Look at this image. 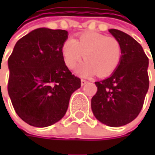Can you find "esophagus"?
Instances as JSON below:
<instances>
[{"mask_svg": "<svg viewBox=\"0 0 155 155\" xmlns=\"http://www.w3.org/2000/svg\"><path fill=\"white\" fill-rule=\"evenodd\" d=\"M87 84V81L85 79H81V84H82V86H84V84Z\"/></svg>", "mask_w": 155, "mask_h": 155, "instance_id": "34e87169", "label": "esophagus"}]
</instances>
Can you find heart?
<instances>
[{"label":"heart","instance_id":"1","mask_svg":"<svg viewBox=\"0 0 155 155\" xmlns=\"http://www.w3.org/2000/svg\"><path fill=\"white\" fill-rule=\"evenodd\" d=\"M64 60L69 69H74L84 54V62L78 69L81 76L97 74L104 77L114 71L120 62L122 48L118 40L97 33H85L77 39L69 38L62 45Z\"/></svg>","mask_w":155,"mask_h":155}]
</instances>
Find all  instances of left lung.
<instances>
[{
    "label": "left lung",
    "mask_w": 155,
    "mask_h": 155,
    "mask_svg": "<svg viewBox=\"0 0 155 155\" xmlns=\"http://www.w3.org/2000/svg\"><path fill=\"white\" fill-rule=\"evenodd\" d=\"M109 31L120 43L122 56L110 78L95 83L97 91L91 98V110L99 122L120 127L134 120L142 109L149 87L148 58L131 36L116 29Z\"/></svg>",
    "instance_id": "obj_1"
}]
</instances>
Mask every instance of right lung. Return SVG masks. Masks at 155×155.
<instances>
[{
  "label": "right lung",
  "instance_id": "obj_1",
  "mask_svg": "<svg viewBox=\"0 0 155 155\" xmlns=\"http://www.w3.org/2000/svg\"><path fill=\"white\" fill-rule=\"evenodd\" d=\"M67 38L65 30L35 29L17 41L8 58V95L17 115L31 126L48 127L62 119L80 88V78L64 60Z\"/></svg>",
  "mask_w": 155,
  "mask_h": 155
}]
</instances>
